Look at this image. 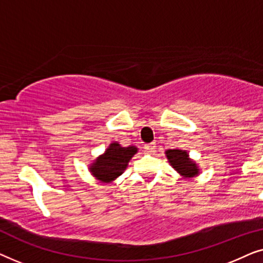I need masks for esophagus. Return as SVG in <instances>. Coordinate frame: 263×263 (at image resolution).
Here are the masks:
<instances>
[{"label":"esophagus","instance_id":"1","mask_svg":"<svg viewBox=\"0 0 263 263\" xmlns=\"http://www.w3.org/2000/svg\"><path fill=\"white\" fill-rule=\"evenodd\" d=\"M145 148L148 151V152H154V149H156V143H154V142L147 143V145L145 146Z\"/></svg>","mask_w":263,"mask_h":263}]
</instances>
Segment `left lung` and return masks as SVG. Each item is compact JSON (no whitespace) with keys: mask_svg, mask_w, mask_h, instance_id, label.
I'll return each mask as SVG.
<instances>
[{"mask_svg":"<svg viewBox=\"0 0 263 263\" xmlns=\"http://www.w3.org/2000/svg\"><path fill=\"white\" fill-rule=\"evenodd\" d=\"M166 158L171 166L185 178H192L199 175V167L190 159L186 151L182 149H167Z\"/></svg>","mask_w":263,"mask_h":263,"instance_id":"1","label":"left lung"}]
</instances>
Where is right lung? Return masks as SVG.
<instances>
[{
    "instance_id": "obj_1",
    "label": "right lung",
    "mask_w": 263,
    "mask_h": 263,
    "mask_svg": "<svg viewBox=\"0 0 263 263\" xmlns=\"http://www.w3.org/2000/svg\"><path fill=\"white\" fill-rule=\"evenodd\" d=\"M138 152L135 146L122 147L118 142L110 143L105 153L95 160L89 171L99 181L109 183L123 174L129 160Z\"/></svg>"
}]
</instances>
